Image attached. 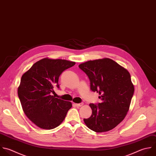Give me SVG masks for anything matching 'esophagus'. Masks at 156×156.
<instances>
[{
  "label": "esophagus",
  "mask_w": 156,
  "mask_h": 156,
  "mask_svg": "<svg viewBox=\"0 0 156 156\" xmlns=\"http://www.w3.org/2000/svg\"><path fill=\"white\" fill-rule=\"evenodd\" d=\"M83 103H80V104H75V105H76V107H81V106H82L83 105Z\"/></svg>",
  "instance_id": "esophagus-1"
}]
</instances>
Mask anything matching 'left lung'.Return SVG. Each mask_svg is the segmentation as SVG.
<instances>
[{"label":"left lung","instance_id":"left-lung-1","mask_svg":"<svg viewBox=\"0 0 156 156\" xmlns=\"http://www.w3.org/2000/svg\"><path fill=\"white\" fill-rule=\"evenodd\" d=\"M90 80V88L99 93L101 102L90 104L92 114L83 119L96 132L109 131L126 117L134 92L129 71L108 58L89 60L79 65Z\"/></svg>","mask_w":156,"mask_h":156}]
</instances>
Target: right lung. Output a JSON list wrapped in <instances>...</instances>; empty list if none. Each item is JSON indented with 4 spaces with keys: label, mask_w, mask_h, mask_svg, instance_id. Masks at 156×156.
Masks as SVG:
<instances>
[{
    "label": "right lung",
    "mask_w": 156,
    "mask_h": 156,
    "mask_svg": "<svg viewBox=\"0 0 156 156\" xmlns=\"http://www.w3.org/2000/svg\"><path fill=\"white\" fill-rule=\"evenodd\" d=\"M76 62L62 59L44 58L22 76L18 94L23 110L36 126L43 129L58 126L65 118L72 103L52 95L59 88L58 78L65 69Z\"/></svg>",
    "instance_id": "obj_1"
}]
</instances>
